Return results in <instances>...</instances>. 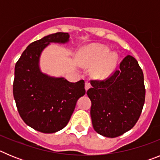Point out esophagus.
<instances>
[{
	"label": "esophagus",
	"instance_id": "1",
	"mask_svg": "<svg viewBox=\"0 0 160 160\" xmlns=\"http://www.w3.org/2000/svg\"><path fill=\"white\" fill-rule=\"evenodd\" d=\"M90 88V84L87 82L85 83V90H86V91H87Z\"/></svg>",
	"mask_w": 160,
	"mask_h": 160
}]
</instances>
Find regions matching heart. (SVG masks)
<instances>
[{
  "instance_id": "b5f03b06",
  "label": "heart",
  "mask_w": 160,
  "mask_h": 160,
  "mask_svg": "<svg viewBox=\"0 0 160 160\" xmlns=\"http://www.w3.org/2000/svg\"><path fill=\"white\" fill-rule=\"evenodd\" d=\"M118 56L116 53H110L107 46L100 44H91L85 46L81 52L80 62L87 68L94 67L92 76L96 79L104 80L112 75Z\"/></svg>"
}]
</instances>
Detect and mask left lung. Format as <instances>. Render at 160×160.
I'll list each match as a JSON object with an SVG mask.
<instances>
[{"label":"left lung","mask_w":160,"mask_h":160,"mask_svg":"<svg viewBox=\"0 0 160 160\" xmlns=\"http://www.w3.org/2000/svg\"><path fill=\"white\" fill-rule=\"evenodd\" d=\"M87 95L94 131L115 138L130 131L140 116L145 102L143 73L135 58L128 55L119 69L106 81H91Z\"/></svg>","instance_id":"8db88e82"}]
</instances>
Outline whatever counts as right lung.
<instances>
[{"instance_id":"right-lung-1","label":"right lung","mask_w":160,"mask_h":160,"mask_svg":"<svg viewBox=\"0 0 160 160\" xmlns=\"http://www.w3.org/2000/svg\"><path fill=\"white\" fill-rule=\"evenodd\" d=\"M68 32H56L29 44L15 66L13 97L24 122L36 131L54 133L67 125L78 99L86 94L83 80L70 82L41 70L42 51L50 43L66 44Z\"/></svg>"}]
</instances>
